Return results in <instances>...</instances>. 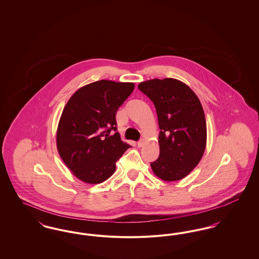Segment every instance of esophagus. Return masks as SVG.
Instances as JSON below:
<instances>
[{"label": "esophagus", "mask_w": 259, "mask_h": 259, "mask_svg": "<svg viewBox=\"0 0 259 259\" xmlns=\"http://www.w3.org/2000/svg\"><path fill=\"white\" fill-rule=\"evenodd\" d=\"M144 144H145V140H140L138 143H137V146L139 147V148H141V147H143L144 146Z\"/></svg>", "instance_id": "esophagus-1"}]
</instances>
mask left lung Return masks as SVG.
I'll return each mask as SVG.
<instances>
[{"label": "left lung", "mask_w": 259, "mask_h": 259, "mask_svg": "<svg viewBox=\"0 0 259 259\" xmlns=\"http://www.w3.org/2000/svg\"><path fill=\"white\" fill-rule=\"evenodd\" d=\"M138 88L150 99L157 112L160 154L150 163L155 176L165 182L185 178L204 154L207 125L197 95L176 78L149 79Z\"/></svg>", "instance_id": "obj_1"}]
</instances>
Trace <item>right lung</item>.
Segmentation results:
<instances>
[{"label": "right lung", "instance_id": "right-lung-1", "mask_svg": "<svg viewBox=\"0 0 259 259\" xmlns=\"http://www.w3.org/2000/svg\"><path fill=\"white\" fill-rule=\"evenodd\" d=\"M133 82L102 79L80 87L69 99L58 123L59 155L83 183L97 185L115 171V162L130 146L116 131L115 114L133 92Z\"/></svg>", "mask_w": 259, "mask_h": 259}]
</instances>
